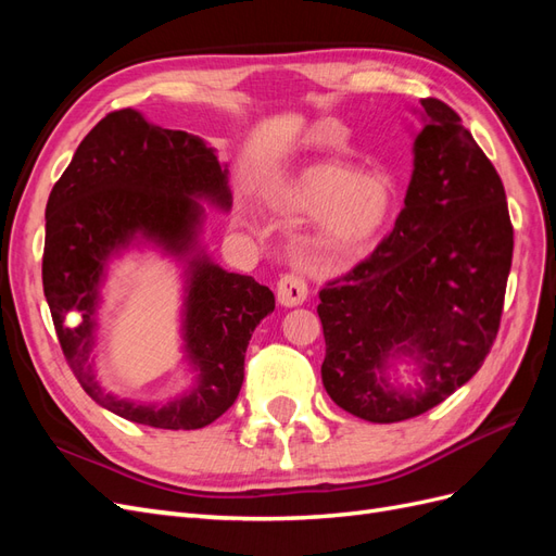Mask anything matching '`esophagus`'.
Masks as SVG:
<instances>
[{
	"instance_id": "esophagus-1",
	"label": "esophagus",
	"mask_w": 556,
	"mask_h": 556,
	"mask_svg": "<svg viewBox=\"0 0 556 556\" xmlns=\"http://www.w3.org/2000/svg\"><path fill=\"white\" fill-rule=\"evenodd\" d=\"M308 296L306 280L296 274H285L278 280V304L285 308L301 306Z\"/></svg>"
}]
</instances>
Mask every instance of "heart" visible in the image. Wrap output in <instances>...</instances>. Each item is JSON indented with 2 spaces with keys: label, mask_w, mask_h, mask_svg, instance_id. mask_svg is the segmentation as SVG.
I'll return each instance as SVG.
<instances>
[{
  "label": "heart",
  "mask_w": 556,
  "mask_h": 556,
  "mask_svg": "<svg viewBox=\"0 0 556 556\" xmlns=\"http://www.w3.org/2000/svg\"><path fill=\"white\" fill-rule=\"evenodd\" d=\"M280 199L313 213L306 250L313 257L348 260L364 255L380 239L394 211V185L380 172H352L345 164L319 162L301 169Z\"/></svg>",
  "instance_id": "1"
}]
</instances>
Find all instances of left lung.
I'll return each mask as SVG.
<instances>
[{
    "label": "left lung",
    "mask_w": 556,
    "mask_h": 556,
    "mask_svg": "<svg viewBox=\"0 0 556 556\" xmlns=\"http://www.w3.org/2000/svg\"><path fill=\"white\" fill-rule=\"evenodd\" d=\"M413 176L390 237L325 285L323 382L336 406L390 425L439 406L478 374L501 325L513 264L506 190L462 117L422 99ZM408 356L420 380L386 376Z\"/></svg>",
    "instance_id": "obj_1"
}]
</instances>
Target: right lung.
I'll list each match as a JSON object with an SVG mask.
<instances>
[{
  "label": "right lung",
  "instance_id": "add662e5",
  "mask_svg": "<svg viewBox=\"0 0 556 556\" xmlns=\"http://www.w3.org/2000/svg\"><path fill=\"white\" fill-rule=\"evenodd\" d=\"M199 201L231 208L227 166L204 139L162 129L134 109L90 129L48 197L43 294L64 359L92 401L129 422L174 431L215 422L241 392L252 331L276 308L266 285L225 271L199 248ZM143 242L186 262L184 349L198 374L188 393L160 407L106 393L93 374L105 264Z\"/></svg>",
  "mask_w": 556,
  "mask_h": 556
}]
</instances>
